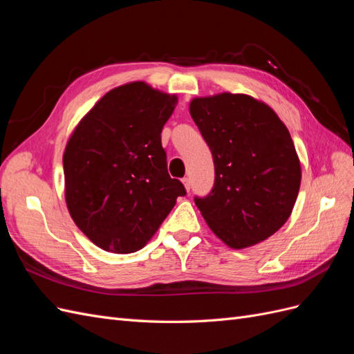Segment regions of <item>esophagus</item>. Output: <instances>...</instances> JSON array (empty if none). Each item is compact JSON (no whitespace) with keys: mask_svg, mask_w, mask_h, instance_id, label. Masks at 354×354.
I'll return each mask as SVG.
<instances>
[{"mask_svg":"<svg viewBox=\"0 0 354 354\" xmlns=\"http://www.w3.org/2000/svg\"><path fill=\"white\" fill-rule=\"evenodd\" d=\"M181 183L185 185V187H186L187 192L190 190V178H189V177H183V178H181Z\"/></svg>","mask_w":354,"mask_h":354,"instance_id":"esophagus-1","label":"esophagus"}]
</instances>
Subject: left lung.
Masks as SVG:
<instances>
[{
    "label": "left lung",
    "mask_w": 354,
    "mask_h": 354,
    "mask_svg": "<svg viewBox=\"0 0 354 354\" xmlns=\"http://www.w3.org/2000/svg\"><path fill=\"white\" fill-rule=\"evenodd\" d=\"M189 109L216 169L209 194L195 196L209 229L234 250L272 236L291 216L301 183L288 128L246 94L198 97Z\"/></svg>",
    "instance_id": "left-lung-1"
}]
</instances>
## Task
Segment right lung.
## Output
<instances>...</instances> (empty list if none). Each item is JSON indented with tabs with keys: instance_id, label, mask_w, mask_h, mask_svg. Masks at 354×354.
<instances>
[{
	"instance_id": "right-lung-1",
	"label": "right lung",
	"mask_w": 354,
	"mask_h": 354,
	"mask_svg": "<svg viewBox=\"0 0 354 354\" xmlns=\"http://www.w3.org/2000/svg\"><path fill=\"white\" fill-rule=\"evenodd\" d=\"M177 97L137 81L106 93L63 155L65 198L80 230L102 250L130 254L151 241L186 189L167 169L160 133Z\"/></svg>"
}]
</instances>
